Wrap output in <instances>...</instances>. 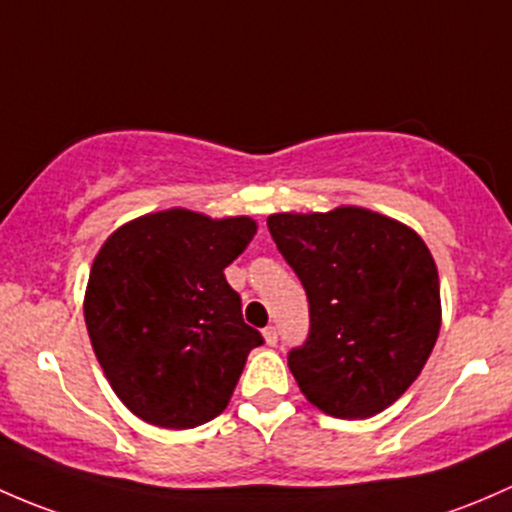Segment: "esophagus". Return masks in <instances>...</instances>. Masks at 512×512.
<instances>
[{"mask_svg":"<svg viewBox=\"0 0 512 512\" xmlns=\"http://www.w3.org/2000/svg\"><path fill=\"white\" fill-rule=\"evenodd\" d=\"M263 340H266V345L276 347V342H278V330L273 328V325H268V328H263Z\"/></svg>","mask_w":512,"mask_h":512,"instance_id":"1","label":"esophagus"}]
</instances>
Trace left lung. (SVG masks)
<instances>
[{"mask_svg":"<svg viewBox=\"0 0 512 512\" xmlns=\"http://www.w3.org/2000/svg\"><path fill=\"white\" fill-rule=\"evenodd\" d=\"M268 231L308 295V340L288 352L305 399L337 419L397 402L441 328L439 273L421 236L362 207L271 214Z\"/></svg>","mask_w":512,"mask_h":512,"instance_id":"8db88e82","label":"left lung"}]
</instances>
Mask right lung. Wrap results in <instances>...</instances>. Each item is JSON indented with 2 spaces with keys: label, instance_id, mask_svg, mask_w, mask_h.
Masks as SVG:
<instances>
[{
  "label": "right lung",
  "instance_id": "add662e5",
  "mask_svg": "<svg viewBox=\"0 0 512 512\" xmlns=\"http://www.w3.org/2000/svg\"><path fill=\"white\" fill-rule=\"evenodd\" d=\"M256 234L249 217L189 209L128 221L100 246L83 315L120 402L162 429H194L229 404L263 342L224 268Z\"/></svg>",
  "mask_w": 512,
  "mask_h": 512
}]
</instances>
